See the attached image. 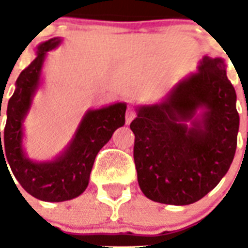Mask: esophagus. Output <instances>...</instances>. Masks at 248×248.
<instances>
[{"label":"esophagus","instance_id":"esophagus-1","mask_svg":"<svg viewBox=\"0 0 248 248\" xmlns=\"http://www.w3.org/2000/svg\"><path fill=\"white\" fill-rule=\"evenodd\" d=\"M135 116H136L135 110H134L132 108H128L127 112H126V124H131V121L135 118Z\"/></svg>","mask_w":248,"mask_h":248}]
</instances>
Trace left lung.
<instances>
[{"label": "left lung", "mask_w": 248, "mask_h": 248, "mask_svg": "<svg viewBox=\"0 0 248 248\" xmlns=\"http://www.w3.org/2000/svg\"><path fill=\"white\" fill-rule=\"evenodd\" d=\"M235 101L224 59L203 56L196 73L179 81L162 101L136 107L130 128L144 196L184 206L219 184L237 148Z\"/></svg>", "instance_id": "1"}]
</instances>
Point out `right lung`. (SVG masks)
I'll list each match as a JSON object with an SVG mask.
<instances>
[{
	"instance_id": "add662e5",
	"label": "right lung",
	"mask_w": 248,
	"mask_h": 248,
	"mask_svg": "<svg viewBox=\"0 0 248 248\" xmlns=\"http://www.w3.org/2000/svg\"><path fill=\"white\" fill-rule=\"evenodd\" d=\"M60 44L62 38L54 37L37 46L36 59L21 72L15 82V91L6 109L7 118L2 141L0 131V166L1 161L5 165L7 163L24 190L45 202L73 200L85 192L95 157L112 138L113 132L124 124L127 108L126 103H114L103 108L90 109L59 155L45 162L29 158L23 148V124L31 110L33 97L40 89L46 55Z\"/></svg>"
}]
</instances>
